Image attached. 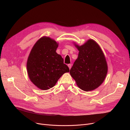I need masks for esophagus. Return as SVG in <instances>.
Wrapping results in <instances>:
<instances>
[{"label":"esophagus","mask_w":130,"mask_h":130,"mask_svg":"<svg viewBox=\"0 0 130 130\" xmlns=\"http://www.w3.org/2000/svg\"><path fill=\"white\" fill-rule=\"evenodd\" d=\"M68 66H69V69H70V70L71 69V67H72V64H68Z\"/></svg>","instance_id":"esophagus-1"}]
</instances>
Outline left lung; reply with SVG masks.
<instances>
[{
    "label": "left lung",
    "mask_w": 130,
    "mask_h": 130,
    "mask_svg": "<svg viewBox=\"0 0 130 130\" xmlns=\"http://www.w3.org/2000/svg\"><path fill=\"white\" fill-rule=\"evenodd\" d=\"M76 46L79 51L78 56L70 70L71 75L81 90L86 92L94 90L103 82L107 74L104 54L92 39Z\"/></svg>",
    "instance_id": "obj_1"
}]
</instances>
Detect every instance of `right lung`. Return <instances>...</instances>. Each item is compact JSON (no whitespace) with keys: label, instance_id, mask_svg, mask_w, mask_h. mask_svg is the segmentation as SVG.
Returning <instances> with one entry per match:
<instances>
[{"label":"right lung","instance_id":"obj_1","mask_svg":"<svg viewBox=\"0 0 130 130\" xmlns=\"http://www.w3.org/2000/svg\"><path fill=\"white\" fill-rule=\"evenodd\" d=\"M58 44L50 37L40 38L33 46L27 63L30 80L41 90L54 86L63 74L70 69L56 52Z\"/></svg>","mask_w":130,"mask_h":130}]
</instances>
